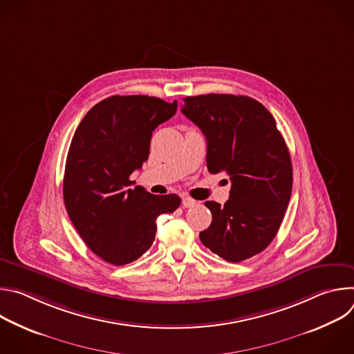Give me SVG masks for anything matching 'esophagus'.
Instances as JSON below:
<instances>
[{
  "label": "esophagus",
  "instance_id": "34e87169",
  "mask_svg": "<svg viewBox=\"0 0 354 354\" xmlns=\"http://www.w3.org/2000/svg\"><path fill=\"white\" fill-rule=\"evenodd\" d=\"M196 203H197V201H196L194 198L189 197V196H183V197H182V205H183V207H193Z\"/></svg>",
  "mask_w": 354,
  "mask_h": 354
}]
</instances>
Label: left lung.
<instances>
[{"instance_id":"1","label":"left lung","mask_w":354,"mask_h":354,"mask_svg":"<svg viewBox=\"0 0 354 354\" xmlns=\"http://www.w3.org/2000/svg\"><path fill=\"white\" fill-rule=\"evenodd\" d=\"M182 113L205 134L210 174L230 176V198L206 201L213 220L200 241L228 262L255 257L276 236L288 206L292 167L272 113L242 95L183 99Z\"/></svg>"}]
</instances>
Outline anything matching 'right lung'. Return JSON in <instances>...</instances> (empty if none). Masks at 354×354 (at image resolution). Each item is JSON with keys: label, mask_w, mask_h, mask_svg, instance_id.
<instances>
[{"label": "right lung", "mask_w": 354, "mask_h": 354, "mask_svg": "<svg viewBox=\"0 0 354 354\" xmlns=\"http://www.w3.org/2000/svg\"><path fill=\"white\" fill-rule=\"evenodd\" d=\"M178 109L147 95L109 96L77 127L66 161L63 196L71 223L105 262H134L156 239L157 218L174 213L180 197L151 194L130 175L148 160L149 140Z\"/></svg>", "instance_id": "add662e5"}]
</instances>
